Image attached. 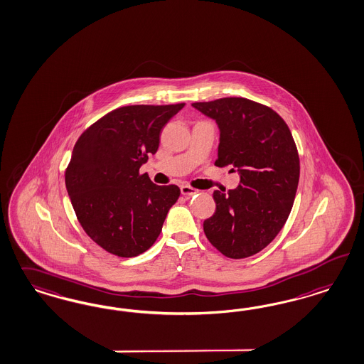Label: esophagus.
Instances as JSON below:
<instances>
[{"mask_svg": "<svg viewBox=\"0 0 364 364\" xmlns=\"http://www.w3.org/2000/svg\"><path fill=\"white\" fill-rule=\"evenodd\" d=\"M180 191H181V195H184V196H193V195H196L199 192L198 189L192 188L189 186H181Z\"/></svg>", "mask_w": 364, "mask_h": 364, "instance_id": "esophagus-1", "label": "esophagus"}]
</instances>
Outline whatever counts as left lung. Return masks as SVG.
<instances>
[{
	"label": "left lung",
	"mask_w": 364,
	"mask_h": 364,
	"mask_svg": "<svg viewBox=\"0 0 364 364\" xmlns=\"http://www.w3.org/2000/svg\"><path fill=\"white\" fill-rule=\"evenodd\" d=\"M192 106L219 127L218 160L240 181L215 191L216 211L204 220L205 237L223 255L247 258L264 249L288 219L300 178V159L285 121L246 98H222Z\"/></svg>",
	"instance_id": "1"
}]
</instances>
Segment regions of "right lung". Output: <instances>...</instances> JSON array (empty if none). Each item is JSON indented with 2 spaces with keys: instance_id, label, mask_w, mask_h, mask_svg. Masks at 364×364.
Instances as JSON below:
<instances>
[{
  "instance_id": "obj_1",
  "label": "right lung",
  "mask_w": 364,
  "mask_h": 364,
  "mask_svg": "<svg viewBox=\"0 0 364 364\" xmlns=\"http://www.w3.org/2000/svg\"><path fill=\"white\" fill-rule=\"evenodd\" d=\"M184 103L117 109L76 141L65 187L79 223L102 249L136 257L159 238L177 186H156L139 168L160 145V133Z\"/></svg>"
}]
</instances>
